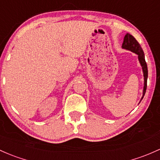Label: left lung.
<instances>
[{"instance_id": "8db88e82", "label": "left lung", "mask_w": 160, "mask_h": 160, "mask_svg": "<svg viewBox=\"0 0 160 160\" xmlns=\"http://www.w3.org/2000/svg\"><path fill=\"white\" fill-rule=\"evenodd\" d=\"M122 47L123 49H128L131 52H135L136 54L138 55V59L140 61V64H141L142 68V72H143V76H144V87H143V92H142V98H143L144 94L146 93V90H147V77H148V70H147V65L145 61V56H144V52L142 51V47L140 46V43L137 41L134 37L130 34L127 33L124 37L123 39V42L122 44Z\"/></svg>"}]
</instances>
